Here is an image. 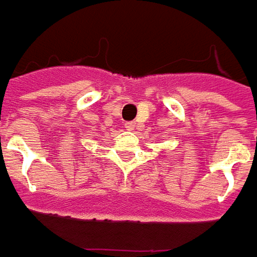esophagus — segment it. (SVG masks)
Segmentation results:
<instances>
[{"label": "esophagus", "instance_id": "1", "mask_svg": "<svg viewBox=\"0 0 257 257\" xmlns=\"http://www.w3.org/2000/svg\"><path fill=\"white\" fill-rule=\"evenodd\" d=\"M123 125H125V128L128 129V131H132V129H135V122H132V120H131V122H125Z\"/></svg>", "mask_w": 257, "mask_h": 257}]
</instances>
